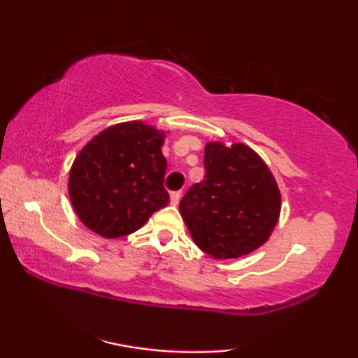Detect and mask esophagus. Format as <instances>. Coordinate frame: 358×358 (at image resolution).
I'll use <instances>...</instances> for the list:
<instances>
[{"instance_id":"obj_1","label":"esophagus","mask_w":358,"mask_h":358,"mask_svg":"<svg viewBox=\"0 0 358 358\" xmlns=\"http://www.w3.org/2000/svg\"><path fill=\"white\" fill-rule=\"evenodd\" d=\"M180 200V192H171V203L178 205Z\"/></svg>"}]
</instances>
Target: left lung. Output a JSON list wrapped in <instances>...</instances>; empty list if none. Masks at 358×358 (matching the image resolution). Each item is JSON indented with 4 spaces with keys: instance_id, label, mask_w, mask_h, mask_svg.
Here are the masks:
<instances>
[{
    "instance_id": "obj_1",
    "label": "left lung",
    "mask_w": 358,
    "mask_h": 358,
    "mask_svg": "<svg viewBox=\"0 0 358 358\" xmlns=\"http://www.w3.org/2000/svg\"><path fill=\"white\" fill-rule=\"evenodd\" d=\"M205 178L180 200L194 243L213 259H236L271 238L280 217L277 180L244 143L210 141L203 155Z\"/></svg>"
}]
</instances>
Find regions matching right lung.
I'll return each instance as SVG.
<instances>
[{"mask_svg":"<svg viewBox=\"0 0 358 358\" xmlns=\"http://www.w3.org/2000/svg\"><path fill=\"white\" fill-rule=\"evenodd\" d=\"M164 138L163 130L134 120L107 127L83 146L70 169L68 194L87 229L107 239L127 236L169 203Z\"/></svg>","mask_w":358,"mask_h":358,"instance_id":"right-lung-1","label":"right lung"}]
</instances>
